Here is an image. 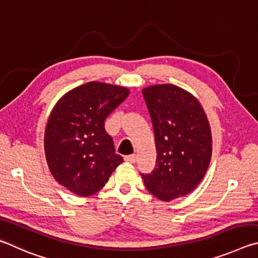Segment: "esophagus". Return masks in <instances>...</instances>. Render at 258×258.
I'll list each match as a JSON object with an SVG mask.
<instances>
[{
    "mask_svg": "<svg viewBox=\"0 0 258 258\" xmlns=\"http://www.w3.org/2000/svg\"><path fill=\"white\" fill-rule=\"evenodd\" d=\"M124 161L129 162V163H136L137 162V155L133 154V155H126L124 156Z\"/></svg>",
    "mask_w": 258,
    "mask_h": 258,
    "instance_id": "obj_1",
    "label": "esophagus"
}]
</instances>
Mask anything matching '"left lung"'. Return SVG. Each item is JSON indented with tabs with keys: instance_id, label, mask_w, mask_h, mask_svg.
<instances>
[{
	"instance_id": "obj_1",
	"label": "left lung",
	"mask_w": 258,
	"mask_h": 258,
	"mask_svg": "<svg viewBox=\"0 0 258 258\" xmlns=\"http://www.w3.org/2000/svg\"><path fill=\"white\" fill-rule=\"evenodd\" d=\"M156 145V164L141 173L152 195L170 202L194 190L209 168L212 136L200 102L174 85L143 89Z\"/></svg>"
}]
</instances>
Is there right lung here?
Instances as JSON below:
<instances>
[{
  "instance_id": "obj_1",
  "label": "right lung",
  "mask_w": 258,
  "mask_h": 258,
  "mask_svg": "<svg viewBox=\"0 0 258 258\" xmlns=\"http://www.w3.org/2000/svg\"><path fill=\"white\" fill-rule=\"evenodd\" d=\"M128 95L126 88L92 81L70 90L54 106L45 129V155L53 177L70 191L94 195L123 162L104 121Z\"/></svg>"
}]
</instances>
